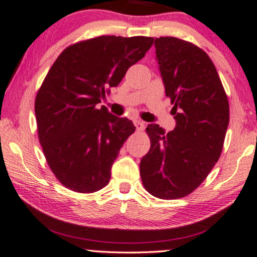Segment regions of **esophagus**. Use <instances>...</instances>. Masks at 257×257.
Listing matches in <instances>:
<instances>
[{
	"mask_svg": "<svg viewBox=\"0 0 257 257\" xmlns=\"http://www.w3.org/2000/svg\"><path fill=\"white\" fill-rule=\"evenodd\" d=\"M134 124H135L136 129H138L139 132L144 131V129H145V123L142 122L141 119H135V121H134Z\"/></svg>",
	"mask_w": 257,
	"mask_h": 257,
	"instance_id": "obj_1",
	"label": "esophagus"
}]
</instances>
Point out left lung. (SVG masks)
Returning <instances> with one entry per match:
<instances>
[{"label": "left lung", "mask_w": 257, "mask_h": 257, "mask_svg": "<svg viewBox=\"0 0 257 257\" xmlns=\"http://www.w3.org/2000/svg\"><path fill=\"white\" fill-rule=\"evenodd\" d=\"M174 131L151 123L146 131L151 149L140 162L142 184L152 196L177 199L205 180L222 153L229 124V103L209 56L191 42L173 37L155 38Z\"/></svg>", "instance_id": "8db88e82"}]
</instances>
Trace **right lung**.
I'll return each mask as SVG.
<instances>
[{
	"mask_svg": "<svg viewBox=\"0 0 257 257\" xmlns=\"http://www.w3.org/2000/svg\"><path fill=\"white\" fill-rule=\"evenodd\" d=\"M152 45L148 37L102 35L69 46L52 65L35 98V117L45 158L65 187L92 193L109 184L135 126L97 104Z\"/></svg>",
	"mask_w": 257,
	"mask_h": 257,
	"instance_id": "right-lung-1",
	"label": "right lung"
}]
</instances>
